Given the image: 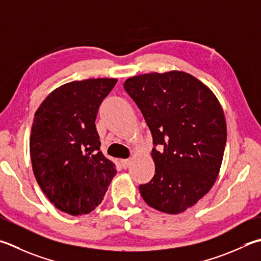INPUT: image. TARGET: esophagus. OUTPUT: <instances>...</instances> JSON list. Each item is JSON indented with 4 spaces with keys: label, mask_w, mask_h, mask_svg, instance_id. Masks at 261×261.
Returning <instances> with one entry per match:
<instances>
[{
    "label": "esophagus",
    "mask_w": 261,
    "mask_h": 261,
    "mask_svg": "<svg viewBox=\"0 0 261 261\" xmlns=\"http://www.w3.org/2000/svg\"><path fill=\"white\" fill-rule=\"evenodd\" d=\"M121 164H122V166H123L124 168L129 167L131 165V160H130V158H126V160H122L121 161Z\"/></svg>",
    "instance_id": "esophagus-1"
}]
</instances>
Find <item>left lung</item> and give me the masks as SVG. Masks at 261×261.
<instances>
[{"label": "left lung", "mask_w": 261, "mask_h": 261, "mask_svg": "<svg viewBox=\"0 0 261 261\" xmlns=\"http://www.w3.org/2000/svg\"><path fill=\"white\" fill-rule=\"evenodd\" d=\"M124 89L149 126L156 174L139 187L147 205L180 214L200 200L219 174L226 121L215 94L183 71L131 76Z\"/></svg>", "instance_id": "left-lung-1"}]
</instances>
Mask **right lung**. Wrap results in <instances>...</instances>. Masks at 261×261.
I'll use <instances>...</instances> for the list:
<instances>
[{
	"label": "right lung",
	"mask_w": 261,
	"mask_h": 261,
	"mask_svg": "<svg viewBox=\"0 0 261 261\" xmlns=\"http://www.w3.org/2000/svg\"><path fill=\"white\" fill-rule=\"evenodd\" d=\"M117 79L71 81L54 89L36 111L29 150L44 195L70 215L89 214L103 200L116 174L101 154L95 121Z\"/></svg>",
	"instance_id": "right-lung-1"
}]
</instances>
